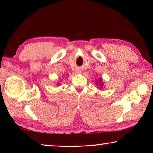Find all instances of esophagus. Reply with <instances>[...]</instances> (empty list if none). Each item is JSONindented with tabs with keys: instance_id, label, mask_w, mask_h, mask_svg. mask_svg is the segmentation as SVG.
Returning <instances> with one entry per match:
<instances>
[{
	"instance_id": "esophagus-1",
	"label": "esophagus",
	"mask_w": 153,
	"mask_h": 153,
	"mask_svg": "<svg viewBox=\"0 0 153 153\" xmlns=\"http://www.w3.org/2000/svg\"><path fill=\"white\" fill-rule=\"evenodd\" d=\"M77 73H78V74H81L82 73V71H80V70H78L77 71Z\"/></svg>"
}]
</instances>
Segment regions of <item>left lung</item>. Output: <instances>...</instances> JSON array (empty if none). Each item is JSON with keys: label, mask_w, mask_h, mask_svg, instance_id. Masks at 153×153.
Masks as SVG:
<instances>
[{"label": "left lung", "mask_w": 153, "mask_h": 153, "mask_svg": "<svg viewBox=\"0 0 153 153\" xmlns=\"http://www.w3.org/2000/svg\"><path fill=\"white\" fill-rule=\"evenodd\" d=\"M97 84H99V86H100V88H102L103 86V82H102V78H100L98 79V81L97 82Z\"/></svg>", "instance_id": "8db88e82"}]
</instances>
